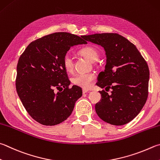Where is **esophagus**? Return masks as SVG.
I'll return each instance as SVG.
<instances>
[{"mask_svg": "<svg viewBox=\"0 0 160 160\" xmlns=\"http://www.w3.org/2000/svg\"><path fill=\"white\" fill-rule=\"evenodd\" d=\"M88 92H89V91L88 89H82V93H83V94H86V93H88Z\"/></svg>", "mask_w": 160, "mask_h": 160, "instance_id": "1", "label": "esophagus"}]
</instances>
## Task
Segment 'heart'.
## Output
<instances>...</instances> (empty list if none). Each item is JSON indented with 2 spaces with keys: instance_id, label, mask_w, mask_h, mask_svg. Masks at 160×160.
<instances>
[{
  "instance_id": "1",
  "label": "heart",
  "mask_w": 160,
  "mask_h": 160,
  "mask_svg": "<svg viewBox=\"0 0 160 160\" xmlns=\"http://www.w3.org/2000/svg\"><path fill=\"white\" fill-rule=\"evenodd\" d=\"M80 53L86 57L91 62H95L98 59L99 54L97 49L92 47H86L80 51ZM63 66L65 70L68 72H71L73 70L74 63L72 57L69 54H66L62 59ZM95 79V75L93 72H81L75 75L72 78L71 81L75 85L84 89H89L91 88L92 82Z\"/></svg>"
}]
</instances>
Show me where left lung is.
I'll list each match as a JSON object with an SVG mask.
<instances>
[{"label": "left lung", "instance_id": "1", "mask_svg": "<svg viewBox=\"0 0 160 160\" xmlns=\"http://www.w3.org/2000/svg\"><path fill=\"white\" fill-rule=\"evenodd\" d=\"M99 45L106 54L105 70L98 74L97 85L112 89L111 94L100 91L101 99L95 110L101 120L123 125L137 116L148 96L149 68L133 43L118 33H96L82 36Z\"/></svg>", "mask_w": 160, "mask_h": 160}]
</instances>
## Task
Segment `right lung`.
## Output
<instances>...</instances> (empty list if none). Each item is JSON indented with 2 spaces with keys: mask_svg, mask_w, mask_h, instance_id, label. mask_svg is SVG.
<instances>
[{
  "mask_svg": "<svg viewBox=\"0 0 160 160\" xmlns=\"http://www.w3.org/2000/svg\"><path fill=\"white\" fill-rule=\"evenodd\" d=\"M86 43L76 35L57 32L31 42L20 56L17 92L26 110L38 122L54 126L71 115L82 91L76 85L69 88L71 81L62 59L72 46Z\"/></svg>",
  "mask_w": 160,
  "mask_h": 160,
  "instance_id": "1",
  "label": "right lung"
}]
</instances>
